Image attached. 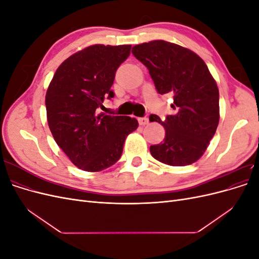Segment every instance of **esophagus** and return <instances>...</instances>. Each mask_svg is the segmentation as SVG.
Segmentation results:
<instances>
[{
    "mask_svg": "<svg viewBox=\"0 0 259 259\" xmlns=\"http://www.w3.org/2000/svg\"><path fill=\"white\" fill-rule=\"evenodd\" d=\"M138 123L140 124V125H143V126H145V125H147L148 123H149V119L147 116H145V117H139L138 119Z\"/></svg>",
    "mask_w": 259,
    "mask_h": 259,
    "instance_id": "1",
    "label": "esophagus"
}]
</instances>
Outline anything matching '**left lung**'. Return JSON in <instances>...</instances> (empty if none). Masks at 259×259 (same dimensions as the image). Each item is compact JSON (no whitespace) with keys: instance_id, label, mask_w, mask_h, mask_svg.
<instances>
[{"instance_id":"8db88e82","label":"left lung","mask_w":259,"mask_h":259,"mask_svg":"<svg viewBox=\"0 0 259 259\" xmlns=\"http://www.w3.org/2000/svg\"><path fill=\"white\" fill-rule=\"evenodd\" d=\"M132 53L148 68L158 93L174 95L175 114L164 121L150 115L151 122L165 128L164 142L150 146L151 155L171 166L198 161L219 122V92L205 62L192 51L163 40L135 45Z\"/></svg>"}]
</instances>
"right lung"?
Returning <instances> with one entry per match:
<instances>
[{
  "mask_svg": "<svg viewBox=\"0 0 259 259\" xmlns=\"http://www.w3.org/2000/svg\"><path fill=\"white\" fill-rule=\"evenodd\" d=\"M131 45L89 46L58 67L46 92L45 105L55 142L75 166L100 171L121 158L125 138L138 127L135 117L98 113L111 99L116 69Z\"/></svg>",
  "mask_w": 259,
  "mask_h": 259,
  "instance_id": "1",
  "label": "right lung"
}]
</instances>
